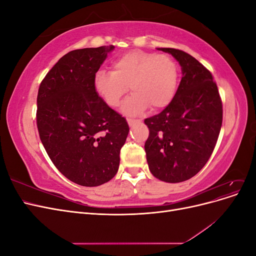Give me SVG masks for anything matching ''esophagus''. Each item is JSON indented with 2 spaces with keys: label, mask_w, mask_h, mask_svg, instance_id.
<instances>
[{
  "label": "esophagus",
  "mask_w": 256,
  "mask_h": 256,
  "mask_svg": "<svg viewBox=\"0 0 256 256\" xmlns=\"http://www.w3.org/2000/svg\"><path fill=\"white\" fill-rule=\"evenodd\" d=\"M127 122H128V125H129L130 127H132V126L136 125V124H140V122H141V120H131V118H128Z\"/></svg>",
  "instance_id": "obj_1"
}]
</instances>
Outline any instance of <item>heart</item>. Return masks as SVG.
I'll list each match as a JSON object with an SVG mask.
<instances>
[{
    "label": "heart",
    "mask_w": 256,
    "mask_h": 256,
    "mask_svg": "<svg viewBox=\"0 0 256 256\" xmlns=\"http://www.w3.org/2000/svg\"><path fill=\"white\" fill-rule=\"evenodd\" d=\"M94 90L111 108L118 106L130 88L134 95L122 104L126 115H138L150 106L164 109L175 96L178 84L176 62L166 54L134 50L113 60L111 72L94 76Z\"/></svg>",
    "instance_id": "heart-1"
}]
</instances>
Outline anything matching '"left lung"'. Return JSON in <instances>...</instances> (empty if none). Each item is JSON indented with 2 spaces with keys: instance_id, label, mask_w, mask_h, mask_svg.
<instances>
[{
  "instance_id": "left-lung-1",
  "label": "left lung",
  "mask_w": 256,
  "mask_h": 256,
  "mask_svg": "<svg viewBox=\"0 0 256 256\" xmlns=\"http://www.w3.org/2000/svg\"><path fill=\"white\" fill-rule=\"evenodd\" d=\"M180 63L182 80L161 113L146 118L145 142L150 173L166 182H182L198 174L210 158L222 126V102L210 72L182 50L158 48Z\"/></svg>"
}]
</instances>
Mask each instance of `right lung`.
Returning a JSON list of instances; mask_svg holds the SVG:
<instances>
[{"label": "right lung", "instance_id": "add662e5", "mask_svg": "<svg viewBox=\"0 0 256 256\" xmlns=\"http://www.w3.org/2000/svg\"><path fill=\"white\" fill-rule=\"evenodd\" d=\"M114 46L68 52L40 83L37 128L58 171L84 187L111 180L129 132L126 120L94 90V76Z\"/></svg>", "mask_w": 256, "mask_h": 256}]
</instances>
